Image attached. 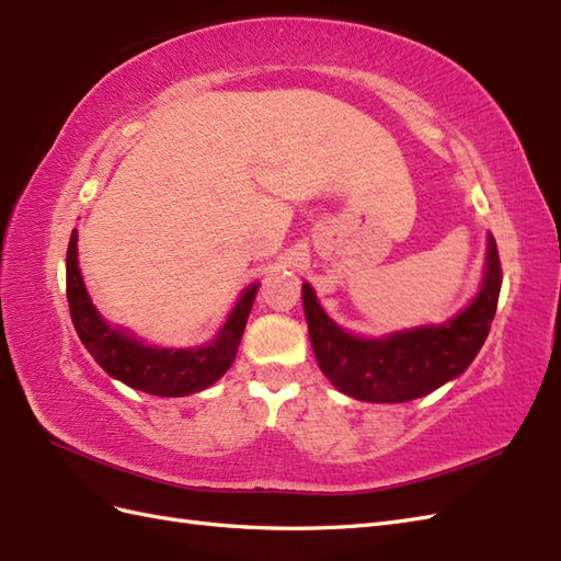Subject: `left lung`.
<instances>
[{
    "label": "left lung",
    "mask_w": 561,
    "mask_h": 561,
    "mask_svg": "<svg viewBox=\"0 0 561 561\" xmlns=\"http://www.w3.org/2000/svg\"><path fill=\"white\" fill-rule=\"evenodd\" d=\"M501 283L499 248L489 236L484 283L470 307L445 325L386 339H360L339 330L320 309L311 285L304 283V313L322 375L342 393L365 402H407L428 396L461 375L480 353L496 316Z\"/></svg>",
    "instance_id": "8db88e82"
}]
</instances>
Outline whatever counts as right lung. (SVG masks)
Returning <instances> with one entry per match:
<instances>
[{"instance_id": "add662e5", "label": "right lung", "mask_w": 561, "mask_h": 561, "mask_svg": "<svg viewBox=\"0 0 561 561\" xmlns=\"http://www.w3.org/2000/svg\"><path fill=\"white\" fill-rule=\"evenodd\" d=\"M257 287L252 285L243 293L213 344L180 351L145 346L98 316L79 274L77 231H72L67 245V304L81 344L110 377L159 398L196 393L225 375L239 351Z\"/></svg>"}]
</instances>
